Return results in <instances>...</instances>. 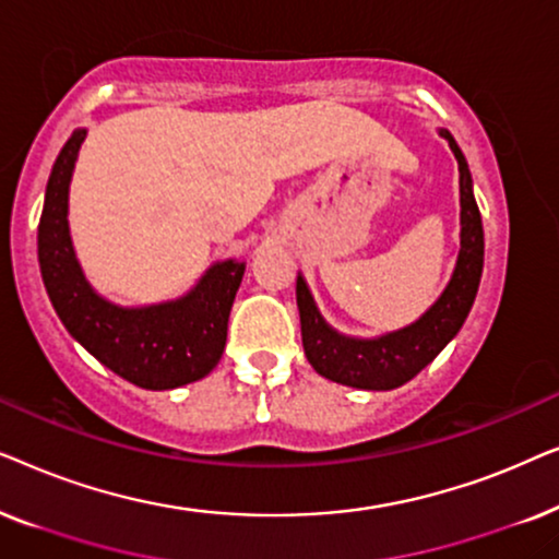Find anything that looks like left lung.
<instances>
[{"label":"left lung","instance_id":"1","mask_svg":"<svg viewBox=\"0 0 559 559\" xmlns=\"http://www.w3.org/2000/svg\"><path fill=\"white\" fill-rule=\"evenodd\" d=\"M457 159L461 173V251L455 270L438 300L415 323L400 331L358 338L346 335L320 316L308 282L297 274V310H300L302 348L312 369L335 384L389 392L415 379L461 331L476 300L484 272V224L473 198V178L465 155L448 129H438Z\"/></svg>","mask_w":559,"mask_h":559}]
</instances>
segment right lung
<instances>
[{"label": "right lung", "mask_w": 559, "mask_h": 559, "mask_svg": "<svg viewBox=\"0 0 559 559\" xmlns=\"http://www.w3.org/2000/svg\"><path fill=\"white\" fill-rule=\"evenodd\" d=\"M83 140L86 129H75L60 150L37 226L40 274L60 323L106 369L142 389L163 392L209 377L226 348L228 316L247 262H213L186 295L165 302L127 308L98 295L75 257L68 224Z\"/></svg>", "instance_id": "1"}]
</instances>
